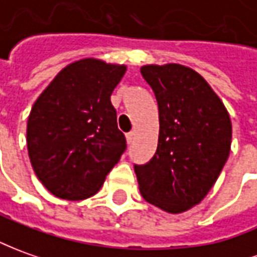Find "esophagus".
<instances>
[{"mask_svg": "<svg viewBox=\"0 0 257 257\" xmlns=\"http://www.w3.org/2000/svg\"><path fill=\"white\" fill-rule=\"evenodd\" d=\"M134 132H130L125 134V139H127V144H133V141H134Z\"/></svg>", "mask_w": 257, "mask_h": 257, "instance_id": "obj_1", "label": "esophagus"}]
</instances>
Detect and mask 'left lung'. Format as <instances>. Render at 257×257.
<instances>
[{"instance_id":"1","label":"left lung","mask_w":257,"mask_h":257,"mask_svg":"<svg viewBox=\"0 0 257 257\" xmlns=\"http://www.w3.org/2000/svg\"><path fill=\"white\" fill-rule=\"evenodd\" d=\"M158 102L157 152L134 165L141 196L166 213L199 204L218 179L232 139L231 118L200 74L180 64L144 65Z\"/></svg>"}]
</instances>
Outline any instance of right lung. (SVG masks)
Returning <instances> with one entry per match:
<instances>
[{
  "mask_svg": "<svg viewBox=\"0 0 257 257\" xmlns=\"http://www.w3.org/2000/svg\"><path fill=\"white\" fill-rule=\"evenodd\" d=\"M125 65L78 60L58 72L28 118L26 143L37 179L56 197L84 200L102 187L125 151L110 95Z\"/></svg>",
  "mask_w": 257,
  "mask_h": 257,
  "instance_id": "obj_1",
  "label": "right lung"
}]
</instances>
